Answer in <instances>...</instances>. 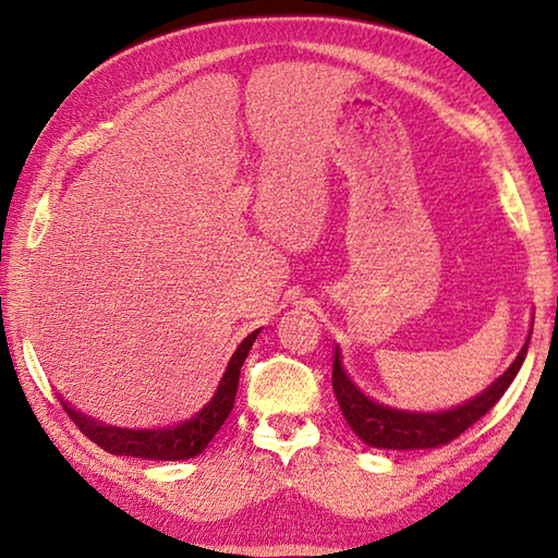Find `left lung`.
Segmentation results:
<instances>
[{"label":"left lung","instance_id":"1","mask_svg":"<svg viewBox=\"0 0 558 558\" xmlns=\"http://www.w3.org/2000/svg\"><path fill=\"white\" fill-rule=\"evenodd\" d=\"M535 324V322H532ZM532 336V328H530ZM530 338L525 340L523 350L518 352L515 362L508 366L504 376L496 378V381L462 405L444 412H408V410H396L381 405V402H374L366 398L362 390L350 381L340 364V352L336 348V360H333V390L338 398V405L345 414V422L350 429L357 434L364 444L374 448H390V450H417V448H436L450 444L458 438L462 432L470 429L472 424L482 420L496 402L501 400L506 388L513 384L515 374L523 366V360L527 354Z\"/></svg>","mask_w":558,"mask_h":558}]
</instances>
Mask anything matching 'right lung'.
Here are the masks:
<instances>
[{
	"label": "right lung",
	"mask_w": 558,
	"mask_h": 558,
	"mask_svg": "<svg viewBox=\"0 0 558 558\" xmlns=\"http://www.w3.org/2000/svg\"><path fill=\"white\" fill-rule=\"evenodd\" d=\"M258 330L248 333L240 348L234 350L232 360L225 369L216 396L208 400V405L201 410L196 417L180 422L168 429H120V426H110L86 417V414L76 412L69 402L62 400L66 414L74 422L81 434H86L93 444H98L102 450L112 456H132V458H146V460H186L198 456L210 438L218 434L222 422L234 405L236 386H240V369L246 360L248 350H252Z\"/></svg>",
	"instance_id": "obj_1"
}]
</instances>
